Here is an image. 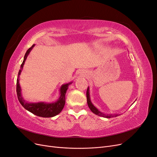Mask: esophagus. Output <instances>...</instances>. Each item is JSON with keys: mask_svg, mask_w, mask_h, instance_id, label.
Here are the masks:
<instances>
[{"mask_svg": "<svg viewBox=\"0 0 157 157\" xmlns=\"http://www.w3.org/2000/svg\"><path fill=\"white\" fill-rule=\"evenodd\" d=\"M79 75H80L81 76H85L86 75V72H85L84 71H83V70H80V71H78V73Z\"/></svg>", "mask_w": 157, "mask_h": 157, "instance_id": "34e87169", "label": "esophagus"}]
</instances>
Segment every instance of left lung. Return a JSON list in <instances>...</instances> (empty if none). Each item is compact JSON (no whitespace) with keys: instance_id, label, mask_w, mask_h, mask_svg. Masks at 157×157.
<instances>
[{"instance_id":"obj_1","label":"left lung","mask_w":157,"mask_h":157,"mask_svg":"<svg viewBox=\"0 0 157 157\" xmlns=\"http://www.w3.org/2000/svg\"><path fill=\"white\" fill-rule=\"evenodd\" d=\"M86 98H87V103H88V105L90 109L92 111V113H94V114H96V115H97L98 116H100V117H105V118H107L118 116V114H104V113H103L102 112L99 111L98 109H97L96 107H95L93 105V103H92L91 99H90L89 87H88L87 91H86Z\"/></svg>"}]
</instances>
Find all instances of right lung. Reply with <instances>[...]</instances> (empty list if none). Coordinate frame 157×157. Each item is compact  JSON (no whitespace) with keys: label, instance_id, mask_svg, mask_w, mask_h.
Segmentation results:
<instances>
[{"label":"right lung","instance_id":"obj_1","mask_svg":"<svg viewBox=\"0 0 157 157\" xmlns=\"http://www.w3.org/2000/svg\"><path fill=\"white\" fill-rule=\"evenodd\" d=\"M35 44H33L31 48L27 50L26 53L24 56V58L21 65L20 69L19 71L18 76L17 78V86H16V92L18 100L21 103V105L24 107L26 110L32 113L34 115L44 118H48L56 116L58 115L60 112L62 111V109L64 107L65 103V94L67 92L68 87L71 84H72L73 82H70L67 84H64L61 85L59 89V98L58 100L53 103H44V102H38V103H29L25 101L23 98L22 97L21 94V89L20 85V75L23 69V65H24L25 61L27 58L28 55L29 54L30 52L33 48V47Z\"/></svg>","mask_w":157,"mask_h":157}]
</instances>
